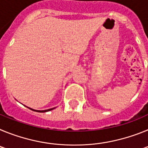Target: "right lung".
<instances>
[{
  "label": "right lung",
  "mask_w": 148,
  "mask_h": 148,
  "mask_svg": "<svg viewBox=\"0 0 148 148\" xmlns=\"http://www.w3.org/2000/svg\"><path fill=\"white\" fill-rule=\"evenodd\" d=\"M27 108H28V107H27ZM29 108L30 110H34V111H36V112H40V113H45V112H48V111H50L52 110L55 109L56 108H50V109H48V110H34V109H32V108Z\"/></svg>",
  "instance_id": "add662e5"
}]
</instances>
